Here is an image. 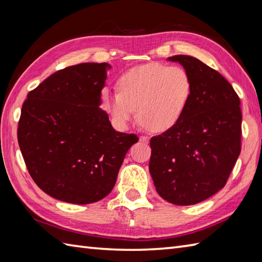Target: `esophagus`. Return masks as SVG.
Returning a JSON list of instances; mask_svg holds the SVG:
<instances>
[{"mask_svg":"<svg viewBox=\"0 0 262 262\" xmlns=\"http://www.w3.org/2000/svg\"><path fill=\"white\" fill-rule=\"evenodd\" d=\"M148 140H149V138L147 136H141L140 137V142H142V143H148Z\"/></svg>","mask_w":262,"mask_h":262,"instance_id":"esophagus-1","label":"esophagus"}]
</instances>
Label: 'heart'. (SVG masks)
I'll return each instance as SVG.
<instances>
[{
    "label": "heart",
    "mask_w": 262,
    "mask_h": 262,
    "mask_svg": "<svg viewBox=\"0 0 262 262\" xmlns=\"http://www.w3.org/2000/svg\"><path fill=\"white\" fill-rule=\"evenodd\" d=\"M117 94H107L110 115L120 126L135 117L147 129L164 133L183 118L192 96V80L179 66L148 63L125 72L117 80Z\"/></svg>",
    "instance_id": "heart-1"
}]
</instances>
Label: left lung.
Segmentation results:
<instances>
[{
  "label": "left lung",
  "instance_id": "1",
  "mask_svg": "<svg viewBox=\"0 0 262 262\" xmlns=\"http://www.w3.org/2000/svg\"><path fill=\"white\" fill-rule=\"evenodd\" d=\"M168 60L183 66L192 96L176 127L151 138L149 173L166 202L198 204L225 186L241 152L242 114L234 89L219 72L188 55Z\"/></svg>",
  "mask_w": 262,
  "mask_h": 262
}]
</instances>
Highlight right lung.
Instances as JSON below:
<instances>
[{"mask_svg":"<svg viewBox=\"0 0 262 262\" xmlns=\"http://www.w3.org/2000/svg\"><path fill=\"white\" fill-rule=\"evenodd\" d=\"M108 63L59 70L28 93L18 142L36 185L65 203H96L110 193L138 137L115 130L100 108Z\"/></svg>","mask_w":262,"mask_h":262,"instance_id":"right-lung-1","label":"right lung"}]
</instances>
